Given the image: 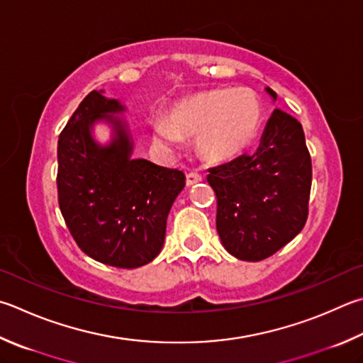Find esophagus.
Instances as JSON below:
<instances>
[{
    "mask_svg": "<svg viewBox=\"0 0 363 363\" xmlns=\"http://www.w3.org/2000/svg\"><path fill=\"white\" fill-rule=\"evenodd\" d=\"M201 181H203V177L199 173H187V176H186L187 186H194V184L201 182Z\"/></svg>",
    "mask_w": 363,
    "mask_h": 363,
    "instance_id": "34e87169",
    "label": "esophagus"
}]
</instances>
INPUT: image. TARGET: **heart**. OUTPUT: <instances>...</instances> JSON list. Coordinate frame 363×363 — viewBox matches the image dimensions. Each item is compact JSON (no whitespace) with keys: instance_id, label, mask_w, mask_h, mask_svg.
<instances>
[{"instance_id":"1","label":"heart","mask_w":363,"mask_h":363,"mask_svg":"<svg viewBox=\"0 0 363 363\" xmlns=\"http://www.w3.org/2000/svg\"><path fill=\"white\" fill-rule=\"evenodd\" d=\"M262 121V103L249 89H214L177 103L169 118L154 122V138L174 146L181 136H199L196 147L208 160H225L254 140Z\"/></svg>"}]
</instances>
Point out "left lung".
<instances>
[{
	"label": "left lung",
	"mask_w": 363,
	"mask_h": 363,
	"mask_svg": "<svg viewBox=\"0 0 363 363\" xmlns=\"http://www.w3.org/2000/svg\"><path fill=\"white\" fill-rule=\"evenodd\" d=\"M267 94L276 101L272 89ZM311 177L301 123L274 109L254 152L209 168L216 227L227 252L259 262L292 241L305 227Z\"/></svg>",
	"instance_id": "1"
}]
</instances>
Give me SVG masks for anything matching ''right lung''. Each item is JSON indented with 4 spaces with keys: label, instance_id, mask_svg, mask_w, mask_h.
Masks as SVG:
<instances>
[{
    "label": "right lung",
    "instance_id": "1",
    "mask_svg": "<svg viewBox=\"0 0 363 363\" xmlns=\"http://www.w3.org/2000/svg\"><path fill=\"white\" fill-rule=\"evenodd\" d=\"M118 100L90 91L58 138V204L69 233L96 262L117 268H138L160 254L167 219L186 186L179 169L131 159L128 125L116 114ZM106 121L113 140L100 145L93 127Z\"/></svg>",
    "mask_w": 363,
    "mask_h": 363
}]
</instances>
